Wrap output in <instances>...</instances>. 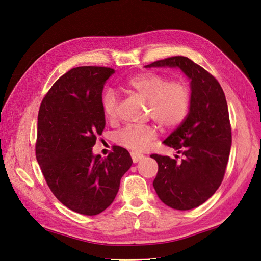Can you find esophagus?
Masks as SVG:
<instances>
[{"label":"esophagus","mask_w":261,"mask_h":261,"mask_svg":"<svg viewBox=\"0 0 261 261\" xmlns=\"http://www.w3.org/2000/svg\"><path fill=\"white\" fill-rule=\"evenodd\" d=\"M130 156H132V160H133L134 163H136V162L140 161V160L144 158L143 154L138 153V152H130Z\"/></svg>","instance_id":"1"}]
</instances>
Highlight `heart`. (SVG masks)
Wrapping results in <instances>:
<instances>
[{"mask_svg": "<svg viewBox=\"0 0 261 261\" xmlns=\"http://www.w3.org/2000/svg\"><path fill=\"white\" fill-rule=\"evenodd\" d=\"M121 89L134 92L148 102L149 116L159 123L162 128L173 129L185 121L192 102L191 89L181 81H169L167 77L153 72L134 75L118 84ZM102 112L109 121L117 114V97L112 89H107L101 96ZM154 125L128 126L116 136V141L133 151H144L156 137Z\"/></svg>", "mask_w": 261, "mask_h": 261, "instance_id": "obj_1", "label": "heart"}]
</instances>
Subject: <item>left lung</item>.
<instances>
[{
    "mask_svg": "<svg viewBox=\"0 0 261 261\" xmlns=\"http://www.w3.org/2000/svg\"><path fill=\"white\" fill-rule=\"evenodd\" d=\"M179 67L191 78L192 102L178 127L163 141L184 158L151 154L158 163L153 187L167 206L189 210L216 193L225 174L232 128L222 87L200 65L186 57L155 61L147 67Z\"/></svg>",
    "mask_w": 261,
    "mask_h": 261,
    "instance_id": "obj_1",
    "label": "left lung"
}]
</instances>
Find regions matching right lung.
<instances>
[{
    "label": "right lung",
    "instance_id": "1",
    "mask_svg": "<svg viewBox=\"0 0 261 261\" xmlns=\"http://www.w3.org/2000/svg\"><path fill=\"white\" fill-rule=\"evenodd\" d=\"M114 73L105 66L72 68L46 92L38 113L36 158L46 184L60 202L84 216L99 215L113 202L133 163L120 146L105 159L92 154L106 126L102 90Z\"/></svg>",
    "mask_w": 261,
    "mask_h": 261
}]
</instances>
